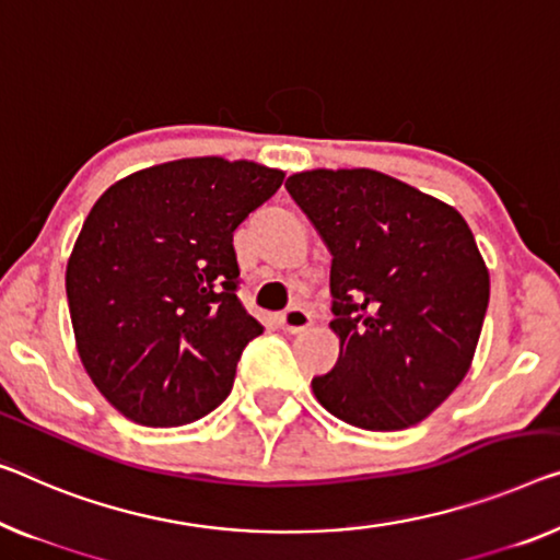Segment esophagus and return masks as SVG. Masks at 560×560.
Segmentation results:
<instances>
[{
	"label": "esophagus",
	"mask_w": 560,
	"mask_h": 560,
	"mask_svg": "<svg viewBox=\"0 0 560 560\" xmlns=\"http://www.w3.org/2000/svg\"><path fill=\"white\" fill-rule=\"evenodd\" d=\"M279 324H281V329H287L291 334L304 331L306 327H312V314H308L302 306H289L287 312L279 316Z\"/></svg>",
	"instance_id": "obj_1"
}]
</instances>
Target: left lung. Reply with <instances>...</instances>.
I'll list each match as a JSON object with an SVG mask.
<instances>
[{"instance_id":"8db88e82","label":"left lung","mask_w":560,"mask_h":560,"mask_svg":"<svg viewBox=\"0 0 560 560\" xmlns=\"http://www.w3.org/2000/svg\"><path fill=\"white\" fill-rule=\"evenodd\" d=\"M287 190L331 252L339 360L312 380L324 410L392 432L424 420L470 370L490 277L453 206L370 168L304 171Z\"/></svg>"}]
</instances>
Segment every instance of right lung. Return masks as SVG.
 I'll return each instance as SVG.
<instances>
[{
  "instance_id": "1",
  "label": "right lung",
  "mask_w": 560,
  "mask_h": 560,
  "mask_svg": "<svg viewBox=\"0 0 560 560\" xmlns=\"http://www.w3.org/2000/svg\"><path fill=\"white\" fill-rule=\"evenodd\" d=\"M281 183L252 161L183 158L97 198L67 261V304L90 380L128 420L178 428L229 397L264 331L238 302L233 231Z\"/></svg>"
}]
</instances>
